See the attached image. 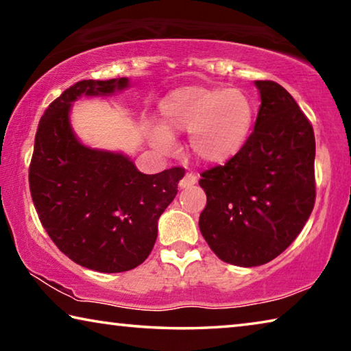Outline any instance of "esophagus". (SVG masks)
Segmentation results:
<instances>
[{
  "instance_id": "obj_1",
  "label": "esophagus",
  "mask_w": 351,
  "mask_h": 351,
  "mask_svg": "<svg viewBox=\"0 0 351 351\" xmlns=\"http://www.w3.org/2000/svg\"><path fill=\"white\" fill-rule=\"evenodd\" d=\"M197 181H198L197 175H195V173H187V175L184 176L182 180L180 181V187H181V189H190V187H193L195 184H197Z\"/></svg>"
}]
</instances>
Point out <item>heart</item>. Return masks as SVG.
Masks as SVG:
<instances>
[{
	"instance_id": "1",
	"label": "heart",
	"mask_w": 351,
	"mask_h": 351,
	"mask_svg": "<svg viewBox=\"0 0 351 351\" xmlns=\"http://www.w3.org/2000/svg\"><path fill=\"white\" fill-rule=\"evenodd\" d=\"M161 125L148 138L162 153L175 148L173 133H189L192 152L206 162H228L246 145L255 122V105L237 88L186 86L159 104Z\"/></svg>"
}]
</instances>
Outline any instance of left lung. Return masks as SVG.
I'll list each match as a JSON object with an SVG mask.
<instances>
[{
  "label": "left lung",
  "instance_id": "1",
  "mask_svg": "<svg viewBox=\"0 0 351 351\" xmlns=\"http://www.w3.org/2000/svg\"><path fill=\"white\" fill-rule=\"evenodd\" d=\"M254 83L261 104L249 141L199 180L207 197L201 234L219 260L243 268L280 255L304 229L316 198L310 121L278 83Z\"/></svg>",
  "mask_w": 351,
  "mask_h": 351
}]
</instances>
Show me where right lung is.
Returning a JSON list of instances; mask_svg holds the SVG:
<instances>
[{
    "label": "right lung",
    "instance_id": "add662e5",
    "mask_svg": "<svg viewBox=\"0 0 351 351\" xmlns=\"http://www.w3.org/2000/svg\"><path fill=\"white\" fill-rule=\"evenodd\" d=\"M128 86V77H121L82 80L63 91L41 117L29 167L34 206L51 240L77 265L110 274L133 269L150 255L158 219L184 176L181 167L141 173L127 154L77 138L71 125L75 100Z\"/></svg>",
    "mask_w": 351,
    "mask_h": 351
}]
</instances>
